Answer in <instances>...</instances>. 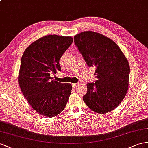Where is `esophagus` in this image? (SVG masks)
Returning a JSON list of instances; mask_svg holds the SVG:
<instances>
[{"instance_id":"obj_1","label":"esophagus","mask_w":148,"mask_h":148,"mask_svg":"<svg viewBox=\"0 0 148 148\" xmlns=\"http://www.w3.org/2000/svg\"><path fill=\"white\" fill-rule=\"evenodd\" d=\"M72 86H73V88H76V87H77V86H78V84H72Z\"/></svg>"}]
</instances>
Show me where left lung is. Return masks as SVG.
<instances>
[{
    "instance_id": "obj_1",
    "label": "left lung",
    "mask_w": 148,
    "mask_h": 148,
    "mask_svg": "<svg viewBox=\"0 0 148 148\" xmlns=\"http://www.w3.org/2000/svg\"><path fill=\"white\" fill-rule=\"evenodd\" d=\"M74 43L88 67H95V82L88 83L83 101L92 111L105 114L114 110L127 92L130 67L114 42L99 33L82 32Z\"/></svg>"
}]
</instances>
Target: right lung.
<instances>
[{
    "label": "right lung",
    "mask_w": 148,
    "mask_h": 148,
    "mask_svg": "<svg viewBox=\"0 0 148 148\" xmlns=\"http://www.w3.org/2000/svg\"><path fill=\"white\" fill-rule=\"evenodd\" d=\"M71 37L47 35L34 42L22 56L18 84L32 109L47 117L56 116L65 108L72 85L52 80L61 70L59 60L73 43Z\"/></svg>",
    "instance_id": "obj_1"
}]
</instances>
